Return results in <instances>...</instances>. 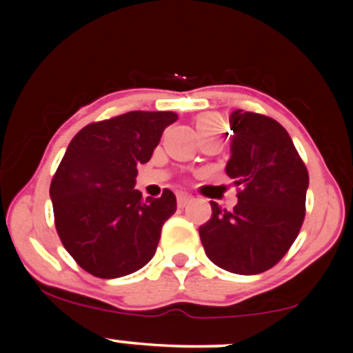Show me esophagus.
<instances>
[{
	"label": "esophagus",
	"mask_w": 353,
	"mask_h": 353,
	"mask_svg": "<svg viewBox=\"0 0 353 353\" xmlns=\"http://www.w3.org/2000/svg\"><path fill=\"white\" fill-rule=\"evenodd\" d=\"M190 199H192V196H189V194L185 192H179L177 194V205H179V208H184Z\"/></svg>",
	"instance_id": "34e87169"
}]
</instances>
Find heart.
Wrapping results in <instances>:
<instances>
[{"label":"heart","instance_id":"heart-1","mask_svg":"<svg viewBox=\"0 0 353 353\" xmlns=\"http://www.w3.org/2000/svg\"><path fill=\"white\" fill-rule=\"evenodd\" d=\"M197 132H224V121L217 114H202L196 121Z\"/></svg>","mask_w":353,"mask_h":353}]
</instances>
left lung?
Segmentation results:
<instances>
[{"label":"left lung","mask_w":353,"mask_h":353,"mask_svg":"<svg viewBox=\"0 0 353 353\" xmlns=\"http://www.w3.org/2000/svg\"><path fill=\"white\" fill-rule=\"evenodd\" d=\"M234 137L228 168L236 181L237 205L221 209L199 228L210 261L241 275L261 274L289 252L305 219L309 172L289 132L272 117L230 114Z\"/></svg>","instance_id":"left-lung-1"}]
</instances>
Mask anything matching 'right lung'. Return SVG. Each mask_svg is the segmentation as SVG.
Wrapping results in <instances>:
<instances>
[{
	"label": "right lung",
	"mask_w": 353,
	"mask_h": 353,
	"mask_svg": "<svg viewBox=\"0 0 353 353\" xmlns=\"http://www.w3.org/2000/svg\"><path fill=\"white\" fill-rule=\"evenodd\" d=\"M176 112L131 111L84 125L52 176L54 225L76 264L94 277L116 279L144 267L156 254L176 196L143 199L137 165L148 163Z\"/></svg>",
	"instance_id": "right-lung-1"
}]
</instances>
